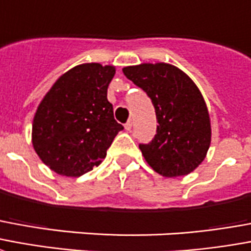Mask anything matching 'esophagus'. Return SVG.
<instances>
[{
    "label": "esophagus",
    "instance_id": "obj_1",
    "mask_svg": "<svg viewBox=\"0 0 251 251\" xmlns=\"http://www.w3.org/2000/svg\"><path fill=\"white\" fill-rule=\"evenodd\" d=\"M131 126H133V122H131V120H129L125 124V129L126 130H131Z\"/></svg>",
    "mask_w": 251,
    "mask_h": 251
}]
</instances>
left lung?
Wrapping results in <instances>:
<instances>
[{
	"label": "left lung",
	"mask_w": 251,
	"mask_h": 251,
	"mask_svg": "<svg viewBox=\"0 0 251 251\" xmlns=\"http://www.w3.org/2000/svg\"><path fill=\"white\" fill-rule=\"evenodd\" d=\"M122 72L151 98L157 134L140 145L145 161L162 177L194 172L206 158L211 142L209 110L202 93L185 72L166 62L126 66Z\"/></svg>",
	"instance_id": "left-lung-1"
}]
</instances>
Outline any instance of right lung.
<instances>
[{
  "instance_id": "obj_1",
  "label": "right lung",
  "mask_w": 251,
  "mask_h": 251,
  "mask_svg": "<svg viewBox=\"0 0 251 251\" xmlns=\"http://www.w3.org/2000/svg\"><path fill=\"white\" fill-rule=\"evenodd\" d=\"M114 74L113 65H77L41 100L31 125V144L50 170L79 177L106 157L113 140L124 129L107 101V86Z\"/></svg>"
}]
</instances>
